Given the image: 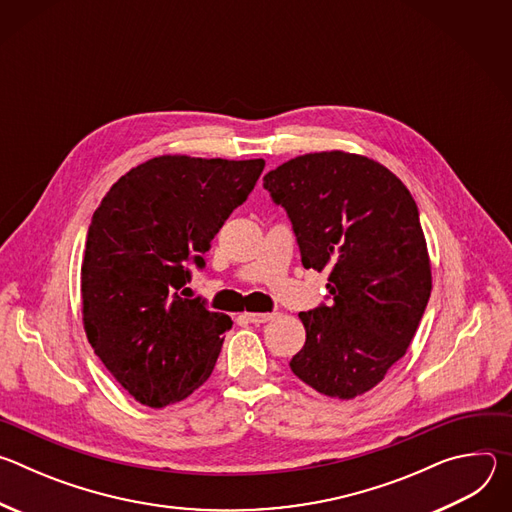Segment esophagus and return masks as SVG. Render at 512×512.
I'll return each mask as SVG.
<instances>
[{
    "mask_svg": "<svg viewBox=\"0 0 512 512\" xmlns=\"http://www.w3.org/2000/svg\"><path fill=\"white\" fill-rule=\"evenodd\" d=\"M251 324H265V322H271L275 318V314L267 312V314H257V312H245L243 314Z\"/></svg>",
    "mask_w": 512,
    "mask_h": 512,
    "instance_id": "34e87169",
    "label": "esophagus"
}]
</instances>
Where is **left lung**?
<instances>
[{
  "label": "left lung",
  "mask_w": 512,
  "mask_h": 512,
  "mask_svg": "<svg viewBox=\"0 0 512 512\" xmlns=\"http://www.w3.org/2000/svg\"><path fill=\"white\" fill-rule=\"evenodd\" d=\"M263 188L287 212L302 265L330 269V304L300 312L306 344L291 371L328 397L371 391L407 352L431 294L413 196L385 166L344 152L289 160Z\"/></svg>",
  "instance_id": "obj_1"
}]
</instances>
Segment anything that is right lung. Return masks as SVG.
<instances>
[{
  "label": "right lung",
  "instance_id": "add662e5",
  "mask_svg": "<svg viewBox=\"0 0 512 512\" xmlns=\"http://www.w3.org/2000/svg\"><path fill=\"white\" fill-rule=\"evenodd\" d=\"M263 160L160 156L101 200L81 267L85 330L115 381L154 409L186 399L212 373L233 322L182 298L192 265L255 188Z\"/></svg>",
  "mask_w": 512,
  "mask_h": 512
}]
</instances>
